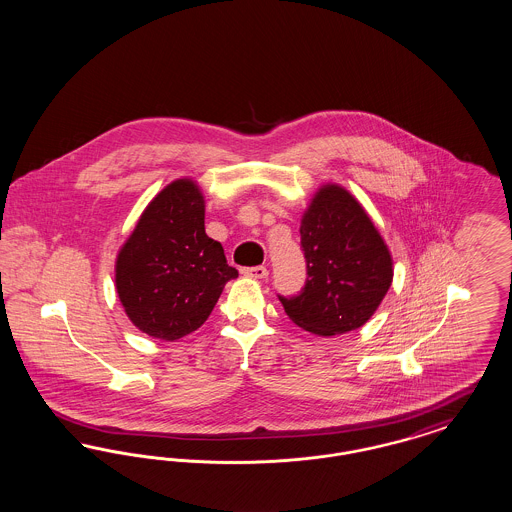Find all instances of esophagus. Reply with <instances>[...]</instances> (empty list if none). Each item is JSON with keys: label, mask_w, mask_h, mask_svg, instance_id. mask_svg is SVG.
Segmentation results:
<instances>
[{"label": "esophagus", "mask_w": 512, "mask_h": 512, "mask_svg": "<svg viewBox=\"0 0 512 512\" xmlns=\"http://www.w3.org/2000/svg\"><path fill=\"white\" fill-rule=\"evenodd\" d=\"M242 274L249 276V278H259V280H265L268 276L267 267H247L242 268Z\"/></svg>", "instance_id": "34e87169"}]
</instances>
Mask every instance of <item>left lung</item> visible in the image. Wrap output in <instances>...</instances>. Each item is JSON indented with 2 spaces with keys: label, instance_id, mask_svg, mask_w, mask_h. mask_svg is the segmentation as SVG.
Masks as SVG:
<instances>
[{
  "label": "left lung",
  "instance_id": "left-lung-1",
  "mask_svg": "<svg viewBox=\"0 0 512 512\" xmlns=\"http://www.w3.org/2000/svg\"><path fill=\"white\" fill-rule=\"evenodd\" d=\"M307 280L286 315L318 336L357 330L374 315L393 278L388 245L361 203L336 184L318 190L301 220Z\"/></svg>",
  "mask_w": 512,
  "mask_h": 512
}]
</instances>
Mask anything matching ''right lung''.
Wrapping results in <instances>:
<instances>
[{"label": "right lung", "mask_w": 512, "mask_h": 512, "mask_svg": "<svg viewBox=\"0 0 512 512\" xmlns=\"http://www.w3.org/2000/svg\"><path fill=\"white\" fill-rule=\"evenodd\" d=\"M236 276L222 245L205 234L203 195L188 178L153 197L115 267L117 293L132 324L165 341L197 330Z\"/></svg>", "instance_id": "add662e5"}]
</instances>
